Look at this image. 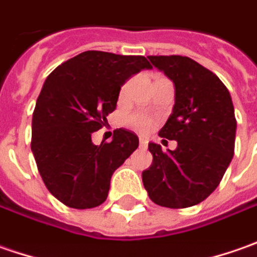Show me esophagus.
I'll return each instance as SVG.
<instances>
[{"mask_svg":"<svg viewBox=\"0 0 257 257\" xmlns=\"http://www.w3.org/2000/svg\"><path fill=\"white\" fill-rule=\"evenodd\" d=\"M139 145L142 146V148H146V146H148V139H145V138H139Z\"/></svg>","mask_w":257,"mask_h":257,"instance_id":"esophagus-1","label":"esophagus"}]
</instances>
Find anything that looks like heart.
Segmentation results:
<instances>
[{"label": "heart", "mask_w": 257, "mask_h": 257, "mask_svg": "<svg viewBox=\"0 0 257 257\" xmlns=\"http://www.w3.org/2000/svg\"><path fill=\"white\" fill-rule=\"evenodd\" d=\"M126 88H128V84L122 86V93L126 91ZM126 123H128L129 128L135 129L138 132H148L149 129L152 128L154 122L145 113H132L126 118Z\"/></svg>", "instance_id": "heart-1"}]
</instances>
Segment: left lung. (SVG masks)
Here are the masks:
<instances>
[{"instance_id": "8db88e82", "label": "left lung", "mask_w": 257, "mask_h": 257, "mask_svg": "<svg viewBox=\"0 0 257 257\" xmlns=\"http://www.w3.org/2000/svg\"><path fill=\"white\" fill-rule=\"evenodd\" d=\"M152 65L175 85V105L159 137L176 141L175 151L151 142L152 165L142 182L152 202L189 208L216 189L234 154L236 118L230 93L212 71L181 55H151ZM165 141V139H164Z\"/></svg>"}]
</instances>
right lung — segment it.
Wrapping results in <instances>:
<instances>
[{"instance_id": "right-lung-1", "label": "right lung", "mask_w": 257, "mask_h": 257, "mask_svg": "<svg viewBox=\"0 0 257 257\" xmlns=\"http://www.w3.org/2000/svg\"><path fill=\"white\" fill-rule=\"evenodd\" d=\"M152 65L142 55L85 51L57 67L42 85L32 115L31 149L47 189L74 209L99 206L113 172L139 145L128 129L93 145L92 134L115 111L120 86Z\"/></svg>"}]
</instances>
